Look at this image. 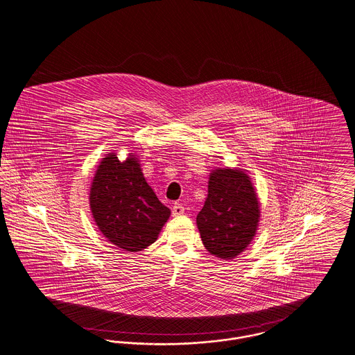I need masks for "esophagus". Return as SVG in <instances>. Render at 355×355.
Masks as SVG:
<instances>
[{
    "mask_svg": "<svg viewBox=\"0 0 355 355\" xmlns=\"http://www.w3.org/2000/svg\"><path fill=\"white\" fill-rule=\"evenodd\" d=\"M184 213V206L182 203H175L172 206V214L173 216H182Z\"/></svg>",
    "mask_w": 355,
    "mask_h": 355,
    "instance_id": "obj_1",
    "label": "esophagus"
}]
</instances>
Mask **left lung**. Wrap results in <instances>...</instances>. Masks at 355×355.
<instances>
[{
    "label": "left lung",
    "instance_id": "left-lung-1",
    "mask_svg": "<svg viewBox=\"0 0 355 355\" xmlns=\"http://www.w3.org/2000/svg\"><path fill=\"white\" fill-rule=\"evenodd\" d=\"M259 216L258 198L247 173L216 169L210 175L209 193L196 224L211 255L232 259L243 252L255 236Z\"/></svg>",
    "mask_w": 355,
    "mask_h": 355
}]
</instances>
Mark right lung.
I'll use <instances>...</instances> for the list:
<instances>
[{
	"label": "right lung",
	"instance_id": "add662e5",
	"mask_svg": "<svg viewBox=\"0 0 355 355\" xmlns=\"http://www.w3.org/2000/svg\"><path fill=\"white\" fill-rule=\"evenodd\" d=\"M89 200L101 233L129 252L153 244L171 214L146 183L135 157L123 162L115 155L104 157L97 168Z\"/></svg>",
	"mask_w": 355,
	"mask_h": 355
}]
</instances>
